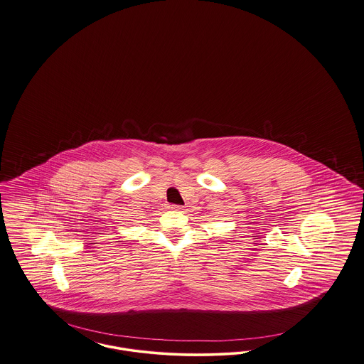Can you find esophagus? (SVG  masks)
I'll use <instances>...</instances> for the list:
<instances>
[{
	"mask_svg": "<svg viewBox=\"0 0 364 364\" xmlns=\"http://www.w3.org/2000/svg\"><path fill=\"white\" fill-rule=\"evenodd\" d=\"M171 208H172V210H181V206H178V205H172V206H171Z\"/></svg>",
	"mask_w": 364,
	"mask_h": 364,
	"instance_id": "34e87169",
	"label": "esophagus"
}]
</instances>
